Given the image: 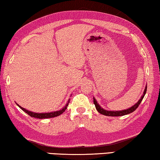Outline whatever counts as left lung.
Masks as SVG:
<instances>
[{"mask_svg":"<svg viewBox=\"0 0 160 160\" xmlns=\"http://www.w3.org/2000/svg\"><path fill=\"white\" fill-rule=\"evenodd\" d=\"M147 85L145 87V88H144V92H143V94L140 98L139 100L137 102L136 104L132 106L129 109H124V110H121V111H109V110H106L104 109H103V108L101 107V106L98 104L97 103V101L96 100L95 98L94 97L93 99H94V104L96 107V109L98 112H99L100 114H102L103 115H105V116H108V117H120V116H124V115H127V114H129L130 113H132L134 111L136 110V109L137 107H139V105L140 104V103L143 99V98L144 97V95H145L146 92H147Z\"/></svg>","mask_w":160,"mask_h":160,"instance_id":"1","label":"left lung"}]
</instances>
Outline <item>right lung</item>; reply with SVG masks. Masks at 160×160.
Masks as SVG:
<instances>
[{"instance_id":"1","label":"right lung","mask_w":160,"mask_h":160,"mask_svg":"<svg viewBox=\"0 0 160 160\" xmlns=\"http://www.w3.org/2000/svg\"><path fill=\"white\" fill-rule=\"evenodd\" d=\"M69 101H70V99L68 100L67 103H66V105L61 109L58 110V111L47 112V113H36V112H31V111H29V110H27L26 109H24V108H23L22 107H21V106L17 104L16 102V104L18 106L19 108H21V109L23 110V112H25L26 114H28L29 116H31V117L37 118V119H48V118H53V117H58V116H59V115H61V114H63V113L65 112V110L67 109L68 105V104H69Z\"/></svg>"}]
</instances>
